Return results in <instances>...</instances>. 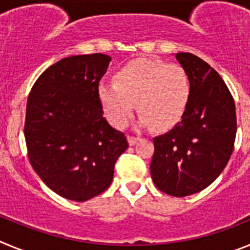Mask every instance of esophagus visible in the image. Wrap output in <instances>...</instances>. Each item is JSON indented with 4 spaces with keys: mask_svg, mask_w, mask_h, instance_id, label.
I'll return each mask as SVG.
<instances>
[{
    "mask_svg": "<svg viewBox=\"0 0 250 250\" xmlns=\"http://www.w3.org/2000/svg\"><path fill=\"white\" fill-rule=\"evenodd\" d=\"M127 140H129V144L130 145H135L136 143H138V141L140 140V138H139V136L130 135V136H127Z\"/></svg>",
    "mask_w": 250,
    "mask_h": 250,
    "instance_id": "1",
    "label": "esophagus"
}]
</instances>
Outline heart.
I'll return each mask as SVG.
<instances>
[{
    "mask_svg": "<svg viewBox=\"0 0 250 250\" xmlns=\"http://www.w3.org/2000/svg\"><path fill=\"white\" fill-rule=\"evenodd\" d=\"M191 85L179 63L139 59L115 75V83H101L99 99L106 116L116 127L125 126L138 110L140 124L165 131L182 120L190 103Z\"/></svg>",
    "mask_w": 250,
    "mask_h": 250,
    "instance_id": "b5f03b06",
    "label": "heart"
}]
</instances>
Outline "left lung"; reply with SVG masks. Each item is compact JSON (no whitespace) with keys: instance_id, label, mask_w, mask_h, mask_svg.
<instances>
[{"instance_id":"obj_1","label":"left lung","mask_w":250,"mask_h":250,"mask_svg":"<svg viewBox=\"0 0 250 250\" xmlns=\"http://www.w3.org/2000/svg\"><path fill=\"white\" fill-rule=\"evenodd\" d=\"M175 57L190 79V103L180 123L152 139L150 173L159 190L182 198L209 187L227 167L237 116L228 86L210 65L189 52Z\"/></svg>"}]
</instances>
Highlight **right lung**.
Wrapping results in <instances>:
<instances>
[{
	"label": "right lung",
	"mask_w": 250,
	"mask_h": 250,
	"mask_svg": "<svg viewBox=\"0 0 250 250\" xmlns=\"http://www.w3.org/2000/svg\"><path fill=\"white\" fill-rule=\"evenodd\" d=\"M111 57L60 60L34 83L26 105L28 159L43 183L66 199L85 202L110 187L126 136L104 118L99 83Z\"/></svg>",
	"instance_id": "obj_1"
}]
</instances>
